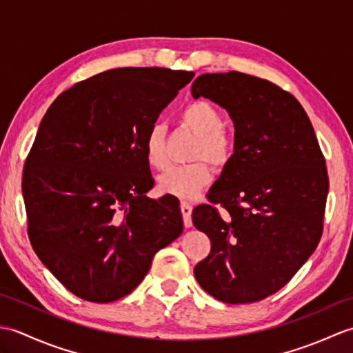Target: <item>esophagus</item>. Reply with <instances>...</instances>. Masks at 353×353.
<instances>
[{
	"mask_svg": "<svg viewBox=\"0 0 353 353\" xmlns=\"http://www.w3.org/2000/svg\"><path fill=\"white\" fill-rule=\"evenodd\" d=\"M181 211L183 215V224L185 228H191L192 226V220H191V212H192V206L188 203V201H181Z\"/></svg>",
	"mask_w": 353,
	"mask_h": 353,
	"instance_id": "esophagus-1",
	"label": "esophagus"
}]
</instances>
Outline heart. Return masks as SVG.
I'll return each mask as SVG.
<instances>
[{"label":"heart","instance_id":"1","mask_svg":"<svg viewBox=\"0 0 353 353\" xmlns=\"http://www.w3.org/2000/svg\"><path fill=\"white\" fill-rule=\"evenodd\" d=\"M182 121L199 137L192 152V159H208L214 167L228 165L235 152V139L223 129V117L214 104L194 101L182 112ZM147 162L156 170L167 167L168 154L165 132L161 124L150 127L144 139ZM212 172L209 165L197 161L188 165H176L163 171L157 179V186L163 194L179 199H192L211 183Z\"/></svg>","mask_w":353,"mask_h":353}]
</instances>
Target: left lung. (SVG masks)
Here are the masks:
<instances>
[{"label": "left lung", "instance_id": "8db88e82", "mask_svg": "<svg viewBox=\"0 0 353 353\" xmlns=\"http://www.w3.org/2000/svg\"><path fill=\"white\" fill-rule=\"evenodd\" d=\"M191 92L226 109L235 125L234 156L208 194L212 205L192 211L194 226L211 239L194 276L224 303L258 302L316 250L329 190L325 157L302 104L272 81L201 74Z\"/></svg>", "mask_w": 353, "mask_h": 353}]
</instances>
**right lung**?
<instances>
[{
	"label": "right lung",
	"instance_id": "right-lung-1",
	"mask_svg": "<svg viewBox=\"0 0 353 353\" xmlns=\"http://www.w3.org/2000/svg\"><path fill=\"white\" fill-rule=\"evenodd\" d=\"M192 71L117 68L51 104L22 172L28 238L72 294L109 303L144 279L183 232L176 197L157 200L144 139Z\"/></svg>",
	"mask_w": 353,
	"mask_h": 353
}]
</instances>
